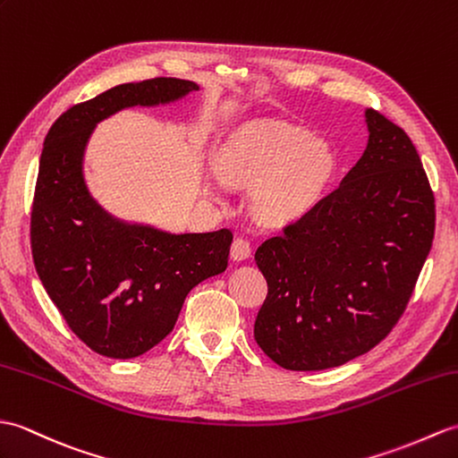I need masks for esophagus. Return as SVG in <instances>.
I'll return each instance as SVG.
<instances>
[{"instance_id": "1", "label": "esophagus", "mask_w": 458, "mask_h": 458, "mask_svg": "<svg viewBox=\"0 0 458 458\" xmlns=\"http://www.w3.org/2000/svg\"><path fill=\"white\" fill-rule=\"evenodd\" d=\"M250 255H251V246L248 240H243V238L233 240V243H232V259L233 261H243V259H248Z\"/></svg>"}]
</instances>
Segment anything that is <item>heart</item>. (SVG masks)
Segmentation results:
<instances>
[{
	"label": "heart",
	"instance_id": "b5f03b06",
	"mask_svg": "<svg viewBox=\"0 0 458 458\" xmlns=\"http://www.w3.org/2000/svg\"><path fill=\"white\" fill-rule=\"evenodd\" d=\"M334 156L322 140L296 126L267 123L236 138L220 156L222 179L253 187V210L265 222L299 215L322 193ZM216 195L215 189H208Z\"/></svg>",
	"mask_w": 458,
	"mask_h": 458
}]
</instances>
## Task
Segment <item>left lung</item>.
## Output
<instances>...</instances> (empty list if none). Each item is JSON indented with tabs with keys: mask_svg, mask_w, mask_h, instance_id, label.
<instances>
[{
	"mask_svg": "<svg viewBox=\"0 0 458 458\" xmlns=\"http://www.w3.org/2000/svg\"><path fill=\"white\" fill-rule=\"evenodd\" d=\"M365 116L369 144L342 183L255 251L267 299L253 335L283 369L339 367L380 344L431 250L435 197L416 146L385 114Z\"/></svg>",
	"mask_w": 458,
	"mask_h": 458,
	"instance_id": "left-lung-1",
	"label": "left lung"
}]
</instances>
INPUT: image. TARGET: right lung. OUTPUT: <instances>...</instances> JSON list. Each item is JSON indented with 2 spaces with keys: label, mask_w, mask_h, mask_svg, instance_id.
I'll list each match as a JSON object with an SVG mask.
<instances>
[{
  "label": "right lung",
  "mask_w": 458,
  "mask_h": 458,
  "mask_svg": "<svg viewBox=\"0 0 458 458\" xmlns=\"http://www.w3.org/2000/svg\"><path fill=\"white\" fill-rule=\"evenodd\" d=\"M199 89L177 78L123 83L73 105L50 126L30 208V250L50 301L91 351L132 359L172 332L189 291L226 271L232 232L167 233L124 225L88 193L81 162L99 121Z\"/></svg>",
  "instance_id": "add662e5"
}]
</instances>
